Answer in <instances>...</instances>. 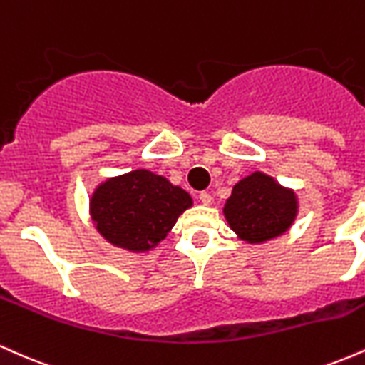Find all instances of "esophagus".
I'll use <instances>...</instances> for the list:
<instances>
[{"mask_svg": "<svg viewBox=\"0 0 365 365\" xmlns=\"http://www.w3.org/2000/svg\"><path fill=\"white\" fill-rule=\"evenodd\" d=\"M199 199H200V202L204 204V206H209V204L212 202V197H211V194H209V192H200Z\"/></svg>", "mask_w": 365, "mask_h": 365, "instance_id": "34e87169", "label": "esophagus"}]
</instances>
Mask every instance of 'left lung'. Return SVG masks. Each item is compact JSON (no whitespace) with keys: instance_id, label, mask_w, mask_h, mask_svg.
<instances>
[{"instance_id":"8db88e82","label":"left lung","mask_w":365,"mask_h":365,"mask_svg":"<svg viewBox=\"0 0 365 365\" xmlns=\"http://www.w3.org/2000/svg\"><path fill=\"white\" fill-rule=\"evenodd\" d=\"M295 192L279 185L273 177L254 171L233 187L223 215L230 228L249 244H262L283 235L297 217Z\"/></svg>"}]
</instances>
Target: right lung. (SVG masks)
<instances>
[{
  "label": "right lung",
  "mask_w": 365,
  "mask_h": 365,
  "mask_svg": "<svg viewBox=\"0 0 365 365\" xmlns=\"http://www.w3.org/2000/svg\"><path fill=\"white\" fill-rule=\"evenodd\" d=\"M190 206L192 197L183 188L149 170H133L99 183L89 211L96 230L110 244L148 252L165 240Z\"/></svg>",
  "instance_id": "1"
}]
</instances>
